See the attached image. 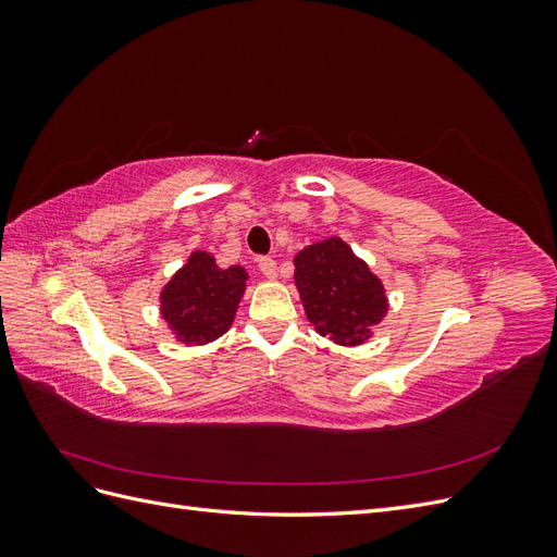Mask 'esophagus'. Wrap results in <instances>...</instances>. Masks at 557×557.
<instances>
[{"label": "esophagus", "mask_w": 557, "mask_h": 557, "mask_svg": "<svg viewBox=\"0 0 557 557\" xmlns=\"http://www.w3.org/2000/svg\"><path fill=\"white\" fill-rule=\"evenodd\" d=\"M258 267H260V272H262L267 278H274V276H276V260H274V258H260V260H258Z\"/></svg>", "instance_id": "obj_1"}]
</instances>
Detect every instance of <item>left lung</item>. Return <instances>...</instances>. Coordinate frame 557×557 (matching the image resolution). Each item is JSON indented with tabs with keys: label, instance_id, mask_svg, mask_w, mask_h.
<instances>
[{
	"label": "left lung",
	"instance_id": "8db88e82",
	"mask_svg": "<svg viewBox=\"0 0 557 557\" xmlns=\"http://www.w3.org/2000/svg\"><path fill=\"white\" fill-rule=\"evenodd\" d=\"M295 283L315 330L336 344H362L387 311L381 281L342 239L297 252Z\"/></svg>",
	"mask_w": 557,
	"mask_h": 557
}]
</instances>
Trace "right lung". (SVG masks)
I'll return each mask as SVG.
<instances>
[{
	"mask_svg": "<svg viewBox=\"0 0 557 557\" xmlns=\"http://www.w3.org/2000/svg\"><path fill=\"white\" fill-rule=\"evenodd\" d=\"M246 278L242 267L218 269L209 252L197 250L164 285L162 315L183 344H209L232 325Z\"/></svg>",
	"mask_w": 557,
	"mask_h": 557,
	"instance_id": "add662e5",
	"label": "right lung"
}]
</instances>
